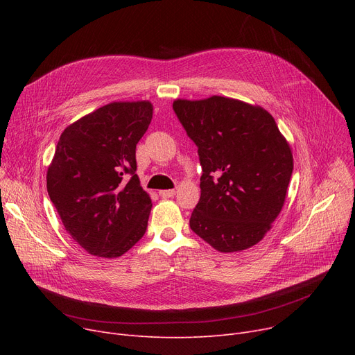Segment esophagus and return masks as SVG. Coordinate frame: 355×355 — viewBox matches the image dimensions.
Masks as SVG:
<instances>
[{"label": "esophagus", "instance_id": "34e87169", "mask_svg": "<svg viewBox=\"0 0 355 355\" xmlns=\"http://www.w3.org/2000/svg\"><path fill=\"white\" fill-rule=\"evenodd\" d=\"M174 194H175V190H161L159 191V196L162 198H171V197H174Z\"/></svg>", "mask_w": 355, "mask_h": 355}]
</instances>
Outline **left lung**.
<instances>
[{"mask_svg": "<svg viewBox=\"0 0 355 355\" xmlns=\"http://www.w3.org/2000/svg\"><path fill=\"white\" fill-rule=\"evenodd\" d=\"M173 109L202 170L191 230L223 253L254 246L281 213L293 170L275 119L260 106L223 96L178 99Z\"/></svg>", "mask_w": 355, "mask_h": 355, "instance_id": "8db88e82", "label": "left lung"}]
</instances>
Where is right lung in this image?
<instances>
[{
    "instance_id": "1",
    "label": "right lung",
    "mask_w": 355,
    "mask_h": 355,
    "mask_svg": "<svg viewBox=\"0 0 355 355\" xmlns=\"http://www.w3.org/2000/svg\"><path fill=\"white\" fill-rule=\"evenodd\" d=\"M153 105L114 102L67 126L47 171V191L66 232L90 254L118 257L145 234L153 202L135 149Z\"/></svg>"
}]
</instances>
